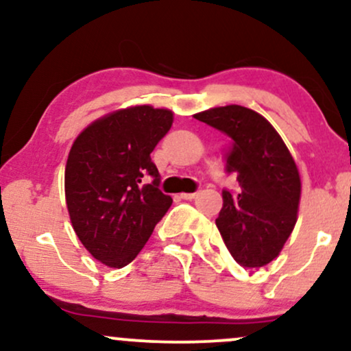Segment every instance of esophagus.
I'll use <instances>...</instances> for the list:
<instances>
[{
    "label": "esophagus",
    "instance_id": "1",
    "mask_svg": "<svg viewBox=\"0 0 351 351\" xmlns=\"http://www.w3.org/2000/svg\"><path fill=\"white\" fill-rule=\"evenodd\" d=\"M180 196L183 199H195L196 196H198V191H195V193H181Z\"/></svg>",
    "mask_w": 351,
    "mask_h": 351
}]
</instances>
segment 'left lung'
<instances>
[{
    "instance_id": "left-lung-1",
    "label": "left lung",
    "mask_w": 351,
    "mask_h": 351,
    "mask_svg": "<svg viewBox=\"0 0 351 351\" xmlns=\"http://www.w3.org/2000/svg\"><path fill=\"white\" fill-rule=\"evenodd\" d=\"M195 119L231 138L226 171L241 189H223L216 226L232 257L263 267L279 256L297 221L300 176L291 152L263 115L241 106L209 108Z\"/></svg>"
}]
</instances>
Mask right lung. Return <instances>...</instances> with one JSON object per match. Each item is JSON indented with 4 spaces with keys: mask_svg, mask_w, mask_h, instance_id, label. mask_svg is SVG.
I'll use <instances>...</instances> for the list:
<instances>
[{
    "mask_svg": "<svg viewBox=\"0 0 351 351\" xmlns=\"http://www.w3.org/2000/svg\"><path fill=\"white\" fill-rule=\"evenodd\" d=\"M171 123L167 108H123L88 125L72 145L64 176L72 228L108 267L130 264L171 206L150 156ZM147 178L152 183L143 185Z\"/></svg>",
    "mask_w": 351,
    "mask_h": 351,
    "instance_id": "1",
    "label": "right lung"
}]
</instances>
